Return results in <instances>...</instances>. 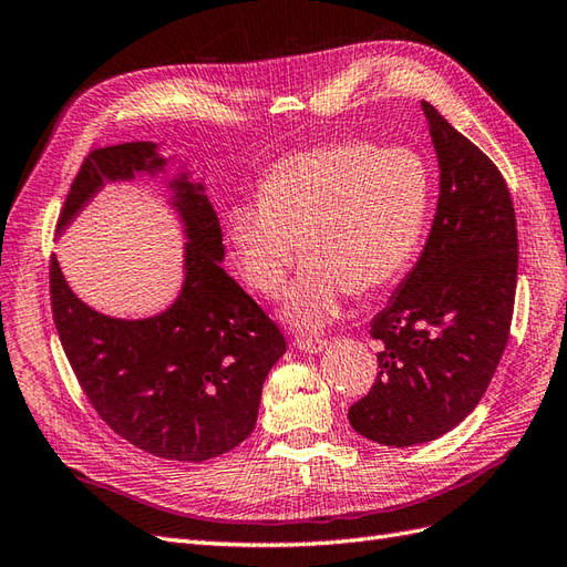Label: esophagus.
<instances>
[{
	"label": "esophagus",
	"instance_id": "esophagus-1",
	"mask_svg": "<svg viewBox=\"0 0 567 567\" xmlns=\"http://www.w3.org/2000/svg\"><path fill=\"white\" fill-rule=\"evenodd\" d=\"M293 347L300 353H320L327 347V341L324 339H317V337H296L293 339Z\"/></svg>",
	"mask_w": 567,
	"mask_h": 567
}]
</instances>
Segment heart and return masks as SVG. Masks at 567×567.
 <instances>
[{
  "instance_id": "obj_1",
  "label": "heart",
  "mask_w": 567,
  "mask_h": 567,
  "mask_svg": "<svg viewBox=\"0 0 567 567\" xmlns=\"http://www.w3.org/2000/svg\"><path fill=\"white\" fill-rule=\"evenodd\" d=\"M427 202L431 183L416 154L341 142L276 163L259 199L230 206L226 230L247 284L267 298L281 293L300 240L306 261L284 317L317 329L347 291L370 296L399 279L416 255Z\"/></svg>"
}]
</instances>
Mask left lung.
<instances>
[{
    "label": "left lung",
    "instance_id": "1",
    "mask_svg": "<svg viewBox=\"0 0 567 567\" xmlns=\"http://www.w3.org/2000/svg\"><path fill=\"white\" fill-rule=\"evenodd\" d=\"M440 165L431 236L390 306L370 322L378 378L349 409L355 433L388 447L445 435L476 409L507 347L517 220L495 163L421 103Z\"/></svg>",
    "mask_w": 567,
    "mask_h": 567
}]
</instances>
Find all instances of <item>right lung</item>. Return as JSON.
I'll use <instances>...</instances> for the list:
<instances>
[{"label":"right lung","instance_id":"obj_1","mask_svg":"<svg viewBox=\"0 0 567 567\" xmlns=\"http://www.w3.org/2000/svg\"><path fill=\"white\" fill-rule=\"evenodd\" d=\"M154 142L93 148L69 189L58 228L105 183L165 173ZM185 226V281L168 310L117 320L89 308L50 261V300L62 349L91 406L113 431L175 462L218 457L255 431L261 384L286 353V339L220 267L224 233L202 183L168 177Z\"/></svg>","mask_w":567,"mask_h":567}]
</instances>
